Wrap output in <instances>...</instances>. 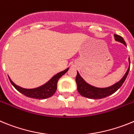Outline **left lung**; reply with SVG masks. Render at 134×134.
I'll list each match as a JSON object with an SVG mask.
<instances>
[{
    "label": "left lung",
    "mask_w": 134,
    "mask_h": 134,
    "mask_svg": "<svg viewBox=\"0 0 134 134\" xmlns=\"http://www.w3.org/2000/svg\"><path fill=\"white\" fill-rule=\"evenodd\" d=\"M114 36H115V40L116 41L120 42L126 46V43H125V40L121 36L115 34ZM129 63H130V58H129ZM129 71H130V67L120 81H119L118 82H117L111 86L103 88H96V87L90 85L89 83H87L86 81H85V80L80 76V75L77 72L76 78H75V81H76L77 86V91L81 96L88 98H91V99H100V98L109 96L115 92L117 90L123 85L127 76L128 75Z\"/></svg>",
    "instance_id": "8db88e82"
}]
</instances>
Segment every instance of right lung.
Segmentation results:
<instances>
[{
    "mask_svg": "<svg viewBox=\"0 0 134 134\" xmlns=\"http://www.w3.org/2000/svg\"><path fill=\"white\" fill-rule=\"evenodd\" d=\"M68 69L69 68H67L65 70L59 72L57 74L54 75L46 83H44L41 86L33 88V89H26V88H21V87L16 85L15 83H14L9 77V79L11 81V84L15 87V88L17 90V91L25 95V96L32 98H36V99H45V98H50L55 93L57 88L58 81L60 79V77H61L62 75H63L68 71Z\"/></svg>",
    "mask_w": 134,
    "mask_h": 134,
    "instance_id": "1",
    "label": "right lung"
}]
</instances>
